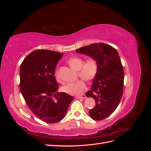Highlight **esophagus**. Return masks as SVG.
<instances>
[{"mask_svg": "<svg viewBox=\"0 0 151 151\" xmlns=\"http://www.w3.org/2000/svg\"><path fill=\"white\" fill-rule=\"evenodd\" d=\"M86 98V96L85 94H83V95H81V96H76V99H81V98L85 99Z\"/></svg>", "mask_w": 151, "mask_h": 151, "instance_id": "esophagus-1", "label": "esophagus"}]
</instances>
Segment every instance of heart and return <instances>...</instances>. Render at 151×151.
I'll return each instance as SVG.
<instances>
[{
	"label": "heart",
	"instance_id": "obj_1",
	"mask_svg": "<svg viewBox=\"0 0 151 151\" xmlns=\"http://www.w3.org/2000/svg\"><path fill=\"white\" fill-rule=\"evenodd\" d=\"M68 63L74 70L78 71L79 76L87 81L93 80L96 76L99 65L98 61L93 57L89 58L84 62V60L79 57H72L68 60ZM57 79H59L58 72H55ZM86 84L83 79H80L75 83H68L62 88L63 92L72 96L80 95L83 93Z\"/></svg>",
	"mask_w": 151,
	"mask_h": 151
}]
</instances>
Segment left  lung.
<instances>
[{
	"label": "left lung",
	"mask_w": 151,
	"mask_h": 151,
	"mask_svg": "<svg viewBox=\"0 0 151 151\" xmlns=\"http://www.w3.org/2000/svg\"><path fill=\"white\" fill-rule=\"evenodd\" d=\"M76 52L98 61V74L91 90L86 95L94 98L96 102V106L89 110L91 117L94 120H103L115 110L123 95L124 73L120 57L115 48L103 43L87 45Z\"/></svg>",
	"instance_id": "8db88e82"
}]
</instances>
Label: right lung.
Listing matches in <instances>:
<instances>
[{
	"mask_svg": "<svg viewBox=\"0 0 151 151\" xmlns=\"http://www.w3.org/2000/svg\"><path fill=\"white\" fill-rule=\"evenodd\" d=\"M63 53L37 50L29 53L20 67V91L28 106L39 119L56 123L65 116L74 97L57 92L54 76Z\"/></svg>",
	"mask_w": 151,
	"mask_h": 151,
	"instance_id": "obj_1",
	"label": "right lung"
}]
</instances>
